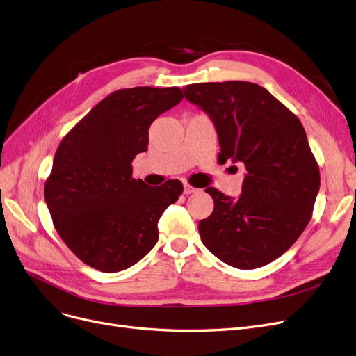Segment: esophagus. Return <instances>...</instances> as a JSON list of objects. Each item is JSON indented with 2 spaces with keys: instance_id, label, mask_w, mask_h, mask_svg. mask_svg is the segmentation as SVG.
Wrapping results in <instances>:
<instances>
[{
  "instance_id": "esophagus-1",
  "label": "esophagus",
  "mask_w": 356,
  "mask_h": 356,
  "mask_svg": "<svg viewBox=\"0 0 356 356\" xmlns=\"http://www.w3.org/2000/svg\"><path fill=\"white\" fill-rule=\"evenodd\" d=\"M184 189H183V193L184 195H191V193H195V192H197V189L196 188H193V186H191L189 183H184V186H183Z\"/></svg>"
}]
</instances>
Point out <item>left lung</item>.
<instances>
[{"instance_id": "1", "label": "left lung", "mask_w": 356, "mask_h": 356, "mask_svg": "<svg viewBox=\"0 0 356 356\" xmlns=\"http://www.w3.org/2000/svg\"><path fill=\"white\" fill-rule=\"evenodd\" d=\"M183 90L213 122L218 161L245 167L238 199L215 188L205 191L213 211L199 221L200 240L229 266H265L302 234L320 189L318 164L302 123L254 83H199Z\"/></svg>"}]
</instances>
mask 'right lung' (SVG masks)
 <instances>
[{"instance_id": "1", "label": "right lung", "mask_w": 356, "mask_h": 356, "mask_svg": "<svg viewBox=\"0 0 356 356\" xmlns=\"http://www.w3.org/2000/svg\"><path fill=\"white\" fill-rule=\"evenodd\" d=\"M183 99L179 87H134L99 102L60 141L44 200L68 249L104 273L128 269L159 241L157 222L183 192L180 180L149 188L132 177L154 119Z\"/></svg>"}]
</instances>
